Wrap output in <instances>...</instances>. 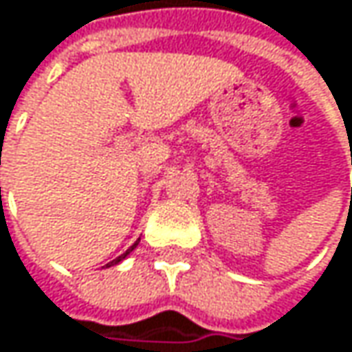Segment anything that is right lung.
I'll use <instances>...</instances> for the list:
<instances>
[{"label":"right lung","instance_id":"obj_1","mask_svg":"<svg viewBox=\"0 0 352 352\" xmlns=\"http://www.w3.org/2000/svg\"><path fill=\"white\" fill-rule=\"evenodd\" d=\"M135 245H137V243H135ZM135 245H131V250H126V252H124V254H122V256H118V258H116V260H112V262H109V264H107V266H114V264H118V262H120V260H122V258H126V256H129V254H131V252H133V250H135Z\"/></svg>","mask_w":352,"mask_h":352}]
</instances>
